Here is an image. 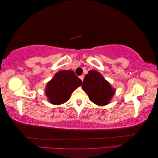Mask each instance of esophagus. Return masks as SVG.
<instances>
[{
    "label": "esophagus",
    "mask_w": 158,
    "mask_h": 158,
    "mask_svg": "<svg viewBox=\"0 0 158 158\" xmlns=\"http://www.w3.org/2000/svg\"><path fill=\"white\" fill-rule=\"evenodd\" d=\"M79 78H80L81 80L83 81V80H84V75H81Z\"/></svg>",
    "instance_id": "esophagus-1"
}]
</instances>
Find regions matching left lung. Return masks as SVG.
Here are the masks:
<instances>
[{
  "label": "left lung",
  "instance_id": "1",
  "mask_svg": "<svg viewBox=\"0 0 158 158\" xmlns=\"http://www.w3.org/2000/svg\"><path fill=\"white\" fill-rule=\"evenodd\" d=\"M82 87L91 101L98 106L108 104L115 92L111 84L95 70H90L85 75Z\"/></svg>",
  "mask_w": 158,
  "mask_h": 158
}]
</instances>
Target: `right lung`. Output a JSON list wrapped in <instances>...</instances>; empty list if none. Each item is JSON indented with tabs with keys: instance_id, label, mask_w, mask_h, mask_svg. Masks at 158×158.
<instances>
[{
	"instance_id": "1",
	"label": "right lung",
	"mask_w": 158,
	"mask_h": 158,
	"mask_svg": "<svg viewBox=\"0 0 158 158\" xmlns=\"http://www.w3.org/2000/svg\"><path fill=\"white\" fill-rule=\"evenodd\" d=\"M82 80L73 70H61L56 73L47 84L45 94L49 102L60 105L67 102L74 90L82 85Z\"/></svg>"
}]
</instances>
